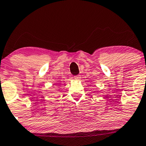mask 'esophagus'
<instances>
[{
	"label": "esophagus",
	"instance_id": "obj_1",
	"mask_svg": "<svg viewBox=\"0 0 146 146\" xmlns=\"http://www.w3.org/2000/svg\"><path fill=\"white\" fill-rule=\"evenodd\" d=\"M80 76H74V79L75 80H80Z\"/></svg>",
	"mask_w": 146,
	"mask_h": 146
}]
</instances>
